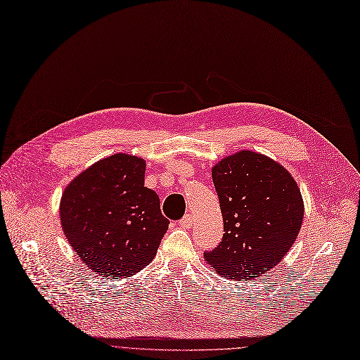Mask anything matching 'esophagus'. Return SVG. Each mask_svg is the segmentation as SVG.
Wrapping results in <instances>:
<instances>
[{
	"mask_svg": "<svg viewBox=\"0 0 360 360\" xmlns=\"http://www.w3.org/2000/svg\"><path fill=\"white\" fill-rule=\"evenodd\" d=\"M193 222H194V219H193L191 215H185L182 219H179L178 224H179V227H182V229H191Z\"/></svg>",
	"mask_w": 360,
	"mask_h": 360,
	"instance_id": "obj_1",
	"label": "esophagus"
}]
</instances>
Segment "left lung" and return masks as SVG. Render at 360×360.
<instances>
[{"instance_id": "left-lung-1", "label": "left lung", "mask_w": 360, "mask_h": 360, "mask_svg": "<svg viewBox=\"0 0 360 360\" xmlns=\"http://www.w3.org/2000/svg\"><path fill=\"white\" fill-rule=\"evenodd\" d=\"M224 219L221 243L206 261L227 278L258 277L283 259L300 233L304 205L297 182L254 151L225 157L212 169Z\"/></svg>"}]
</instances>
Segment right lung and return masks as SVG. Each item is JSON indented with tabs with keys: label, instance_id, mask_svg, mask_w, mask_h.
Segmentation results:
<instances>
[{
	"label": "right lung",
	"instance_id": "obj_1",
	"mask_svg": "<svg viewBox=\"0 0 360 360\" xmlns=\"http://www.w3.org/2000/svg\"><path fill=\"white\" fill-rule=\"evenodd\" d=\"M143 182L142 158L114 154L79 173L62 194L63 233L82 261L102 277L142 270L167 231L160 198Z\"/></svg>",
	"mask_w": 360,
	"mask_h": 360
}]
</instances>
